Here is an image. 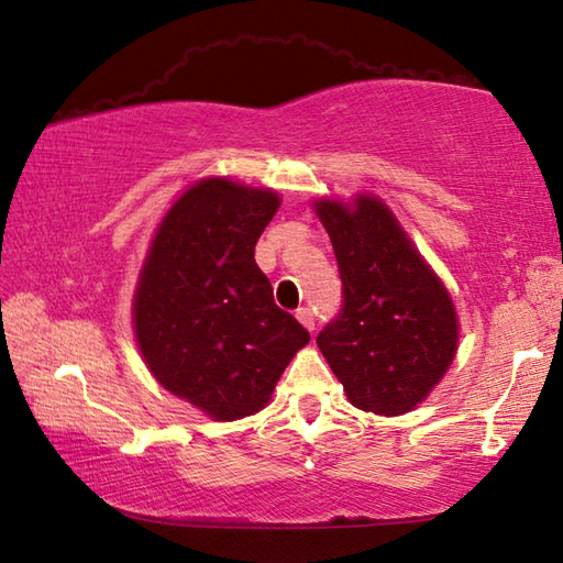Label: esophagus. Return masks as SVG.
<instances>
[{
    "label": "esophagus",
    "mask_w": 563,
    "mask_h": 563,
    "mask_svg": "<svg viewBox=\"0 0 563 563\" xmlns=\"http://www.w3.org/2000/svg\"><path fill=\"white\" fill-rule=\"evenodd\" d=\"M296 318H299V321H301V325L306 328V331H311V333H313V328H316V316H313V311H311V309H299V311H296Z\"/></svg>",
    "instance_id": "esophagus-1"
}]
</instances>
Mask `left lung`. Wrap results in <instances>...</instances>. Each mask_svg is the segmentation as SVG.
Listing matches in <instances>:
<instances>
[{
    "mask_svg": "<svg viewBox=\"0 0 563 563\" xmlns=\"http://www.w3.org/2000/svg\"><path fill=\"white\" fill-rule=\"evenodd\" d=\"M343 282L341 311L316 343L357 409L397 417L446 373L459 343L449 291L377 198L321 200Z\"/></svg>",
    "mask_w": 563,
    "mask_h": 563,
    "instance_id": "1",
    "label": "left lung"
}]
</instances>
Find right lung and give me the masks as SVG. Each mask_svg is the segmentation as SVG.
Here are the masks:
<instances>
[{"label": "right lung", "instance_id": "obj_1", "mask_svg": "<svg viewBox=\"0 0 563 563\" xmlns=\"http://www.w3.org/2000/svg\"><path fill=\"white\" fill-rule=\"evenodd\" d=\"M277 194L228 178L196 184L168 210L134 299L146 365L176 397L218 421L267 405L306 328L274 303L254 262Z\"/></svg>", "mask_w": 563, "mask_h": 563}]
</instances>
